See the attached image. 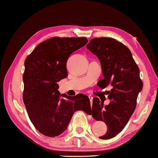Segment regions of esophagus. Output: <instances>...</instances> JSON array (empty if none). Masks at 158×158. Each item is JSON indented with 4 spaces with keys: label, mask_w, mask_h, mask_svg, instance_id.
Instances as JSON below:
<instances>
[{
    "label": "esophagus",
    "mask_w": 158,
    "mask_h": 158,
    "mask_svg": "<svg viewBox=\"0 0 158 158\" xmlns=\"http://www.w3.org/2000/svg\"><path fill=\"white\" fill-rule=\"evenodd\" d=\"M89 99H90V102L92 103V102H93V97H91V96H89Z\"/></svg>",
    "instance_id": "obj_1"
}]
</instances>
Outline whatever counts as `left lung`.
<instances>
[{
    "mask_svg": "<svg viewBox=\"0 0 158 158\" xmlns=\"http://www.w3.org/2000/svg\"><path fill=\"white\" fill-rule=\"evenodd\" d=\"M86 48L100 61L104 78L98 82L99 87L111 86V90L107 91L109 104L104 106L99 98L94 97L90 114L96 120L106 123L108 128L99 138H113L123 131L135 110L137 97L143 89L139 68L129 49L111 38L93 39Z\"/></svg>",
    "mask_w": 158,
    "mask_h": 158,
    "instance_id": "8db88e82",
    "label": "left lung"
}]
</instances>
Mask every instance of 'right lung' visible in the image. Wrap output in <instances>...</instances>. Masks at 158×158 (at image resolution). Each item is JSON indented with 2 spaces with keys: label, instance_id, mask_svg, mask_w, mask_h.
<instances>
[{
  "label": "right lung",
  "instance_id": "1",
  "mask_svg": "<svg viewBox=\"0 0 158 158\" xmlns=\"http://www.w3.org/2000/svg\"><path fill=\"white\" fill-rule=\"evenodd\" d=\"M87 42L86 38H52L40 43L25 60L23 100L32 123L42 135L62 134L77 110L91 114L88 96L61 94L57 83L68 77L69 56Z\"/></svg>",
  "mask_w": 158,
  "mask_h": 158
}]
</instances>
